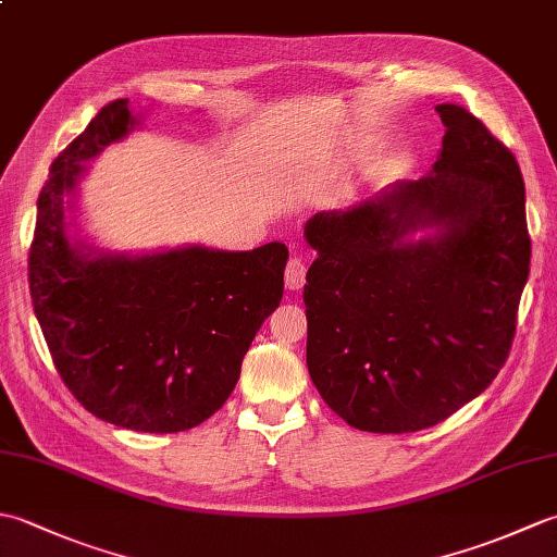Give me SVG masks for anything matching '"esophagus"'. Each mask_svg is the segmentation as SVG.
I'll return each mask as SVG.
<instances>
[{
  "mask_svg": "<svg viewBox=\"0 0 557 557\" xmlns=\"http://www.w3.org/2000/svg\"><path fill=\"white\" fill-rule=\"evenodd\" d=\"M304 282H306V263L299 256H294L289 258L287 270H285V285L289 292H299L304 287Z\"/></svg>",
  "mask_w": 557,
  "mask_h": 557,
  "instance_id": "34e87169",
  "label": "esophagus"
}]
</instances>
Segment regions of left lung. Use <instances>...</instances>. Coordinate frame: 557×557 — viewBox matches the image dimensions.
<instances>
[{
    "instance_id": "obj_1",
    "label": "left lung",
    "mask_w": 557,
    "mask_h": 557,
    "mask_svg": "<svg viewBox=\"0 0 557 557\" xmlns=\"http://www.w3.org/2000/svg\"><path fill=\"white\" fill-rule=\"evenodd\" d=\"M431 172L306 222V366L359 431L411 433L479 397L510 354L529 277L524 180L474 114L437 104Z\"/></svg>"
}]
</instances>
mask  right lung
<instances>
[{"label":"right lung","mask_w":557,"mask_h":557,"mask_svg":"<svg viewBox=\"0 0 557 557\" xmlns=\"http://www.w3.org/2000/svg\"><path fill=\"white\" fill-rule=\"evenodd\" d=\"M144 126L114 100L52 162L30 246V299L54 366L98 419L180 433L215 413L239 381L248 347L285 292L289 251L186 244L108 251L81 234L90 160Z\"/></svg>","instance_id":"1"}]
</instances>
